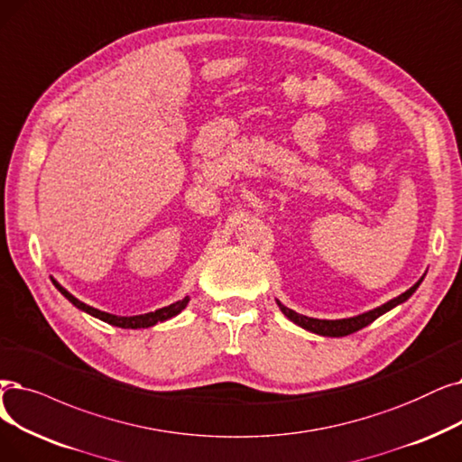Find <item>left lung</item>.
I'll use <instances>...</instances> for the list:
<instances>
[{"label": "left lung", "instance_id": "8db88e82", "mask_svg": "<svg viewBox=\"0 0 462 462\" xmlns=\"http://www.w3.org/2000/svg\"><path fill=\"white\" fill-rule=\"evenodd\" d=\"M420 281H423V277H420V279L417 281V283H415L411 289H408L406 292H402L400 296H396V298L389 300L387 304L379 306V308H375V310H372V311H366V313H363V315L351 317V319H339V320L311 319V317L300 315V313H296V311H292V310L285 308L283 304L279 302V300H277V306H279V310L283 311V313L292 320V323H296L298 327H302V328H306V330H310V332H315V334H319V336L342 337V336H349V334H353V332H356V330H360V328L368 327L370 323H374V320H375L379 315H383V313H387L389 310L396 308L398 304L406 302V300L415 292V289L420 285Z\"/></svg>", "mask_w": 462, "mask_h": 462}]
</instances>
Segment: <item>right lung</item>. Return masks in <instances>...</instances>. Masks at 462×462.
<instances>
[{"label":"right lung","instance_id":"add662e5","mask_svg":"<svg viewBox=\"0 0 462 462\" xmlns=\"http://www.w3.org/2000/svg\"><path fill=\"white\" fill-rule=\"evenodd\" d=\"M52 283H54V287H56L60 292H62V294L69 300V302H71L75 308L83 310V311L90 313L92 317L102 319V320H106V323L115 325V327H120V328H149V327H152V325H156V323H164V320H168V319H171V317L181 313V311L187 308V304H189V298H183V300H179V302H173V304H170V306H166V308H160V310L151 311V313H145V315L118 317V315H111V313L99 311V310H96V308H90V306L83 304L81 300H77V298H75L73 294H69L64 287H60L54 279H52Z\"/></svg>","mask_w":462,"mask_h":462}]
</instances>
